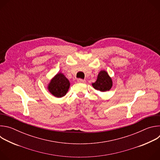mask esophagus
<instances>
[{"instance_id": "34e87169", "label": "esophagus", "mask_w": 160, "mask_h": 160, "mask_svg": "<svg viewBox=\"0 0 160 160\" xmlns=\"http://www.w3.org/2000/svg\"><path fill=\"white\" fill-rule=\"evenodd\" d=\"M77 82H78V83H85L86 81H85V80H82V79L79 78V79L77 80Z\"/></svg>"}]
</instances>
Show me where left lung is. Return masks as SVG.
<instances>
[{
    "instance_id": "8db88e82",
    "label": "left lung",
    "mask_w": 160,
    "mask_h": 160,
    "mask_svg": "<svg viewBox=\"0 0 160 160\" xmlns=\"http://www.w3.org/2000/svg\"><path fill=\"white\" fill-rule=\"evenodd\" d=\"M92 85L95 89L101 92H106L111 88L112 82L108 72L105 70H101L98 75L97 80L92 83Z\"/></svg>"
}]
</instances>
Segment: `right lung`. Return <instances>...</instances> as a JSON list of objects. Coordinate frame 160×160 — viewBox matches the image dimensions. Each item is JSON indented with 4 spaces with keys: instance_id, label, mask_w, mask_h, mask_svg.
I'll list each match as a JSON object with an SVG mask.
<instances>
[{
    "instance_id": "obj_1",
    "label": "right lung",
    "mask_w": 160,
    "mask_h": 160,
    "mask_svg": "<svg viewBox=\"0 0 160 160\" xmlns=\"http://www.w3.org/2000/svg\"><path fill=\"white\" fill-rule=\"evenodd\" d=\"M70 86L68 79L62 73H58L51 80L48 88L52 95L59 98L66 94Z\"/></svg>"
}]
</instances>
